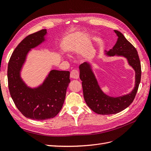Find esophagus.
<instances>
[{
	"label": "esophagus",
	"mask_w": 151,
	"mask_h": 151,
	"mask_svg": "<svg viewBox=\"0 0 151 151\" xmlns=\"http://www.w3.org/2000/svg\"><path fill=\"white\" fill-rule=\"evenodd\" d=\"M79 77V72L76 69L72 70L70 72V77L72 79H78Z\"/></svg>",
	"instance_id": "obj_1"
}]
</instances>
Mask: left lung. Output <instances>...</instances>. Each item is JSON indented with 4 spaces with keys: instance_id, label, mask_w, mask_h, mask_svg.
<instances>
[{
    "instance_id": "1",
    "label": "left lung",
    "mask_w": 151,
    "mask_h": 151,
    "mask_svg": "<svg viewBox=\"0 0 151 151\" xmlns=\"http://www.w3.org/2000/svg\"><path fill=\"white\" fill-rule=\"evenodd\" d=\"M118 36L115 46L108 52V56H122L125 57L129 65L135 72V84L134 89L129 94L119 97H111L104 94L98 85V81L89 63L84 62L79 66L80 79L82 81L84 98L88 106L99 115H111L122 111L133 102L138 91L141 79V65L137 51L123 35L114 30Z\"/></svg>"
}]
</instances>
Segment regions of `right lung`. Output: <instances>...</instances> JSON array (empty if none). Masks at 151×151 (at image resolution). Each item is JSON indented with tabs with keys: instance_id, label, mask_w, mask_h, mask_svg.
Listing matches in <instances>:
<instances>
[{
	"instance_id": "obj_1",
	"label": "right lung",
	"mask_w": 151,
	"mask_h": 151,
	"mask_svg": "<svg viewBox=\"0 0 151 151\" xmlns=\"http://www.w3.org/2000/svg\"><path fill=\"white\" fill-rule=\"evenodd\" d=\"M47 29L31 34L22 40L14 50L8 63L7 79L10 94L17 109L25 117L44 120L60 112L70 83V72L52 70L43 84L31 88L20 76L21 68L31 48L45 40Z\"/></svg>"
}]
</instances>
